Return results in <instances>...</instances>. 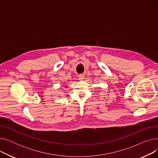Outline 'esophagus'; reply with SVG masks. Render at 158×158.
<instances>
[{"label":"esophagus","mask_w":158,"mask_h":158,"mask_svg":"<svg viewBox=\"0 0 158 158\" xmlns=\"http://www.w3.org/2000/svg\"><path fill=\"white\" fill-rule=\"evenodd\" d=\"M85 79V76L82 74H81L79 76V80H83Z\"/></svg>","instance_id":"34e87169"}]
</instances>
